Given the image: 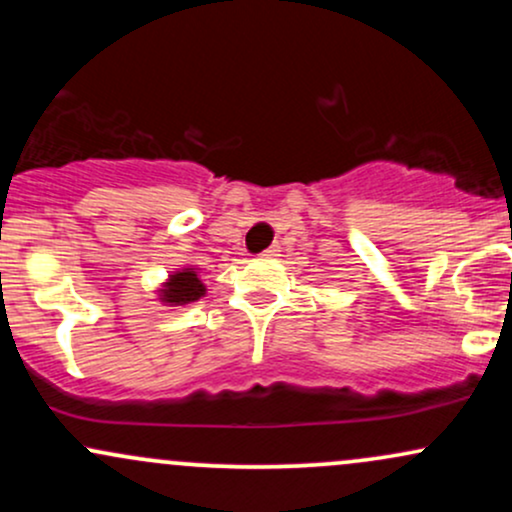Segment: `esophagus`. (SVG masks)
<instances>
[{
  "mask_svg": "<svg viewBox=\"0 0 512 512\" xmlns=\"http://www.w3.org/2000/svg\"><path fill=\"white\" fill-rule=\"evenodd\" d=\"M279 252V245H269V248L262 252V257H279Z\"/></svg>",
  "mask_w": 512,
  "mask_h": 512,
  "instance_id": "esophagus-1",
  "label": "esophagus"
}]
</instances>
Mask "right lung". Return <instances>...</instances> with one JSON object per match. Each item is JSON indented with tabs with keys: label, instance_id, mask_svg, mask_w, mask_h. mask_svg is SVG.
<instances>
[{
	"label": "right lung",
	"instance_id": "right-lung-1",
	"mask_svg": "<svg viewBox=\"0 0 512 512\" xmlns=\"http://www.w3.org/2000/svg\"><path fill=\"white\" fill-rule=\"evenodd\" d=\"M204 291L207 289H204V284L199 281L197 272H192V269H182V272H175L170 276L166 289H163V301L175 303V305L192 303L197 301V298H202Z\"/></svg>",
	"mask_w": 512,
	"mask_h": 512
}]
</instances>
